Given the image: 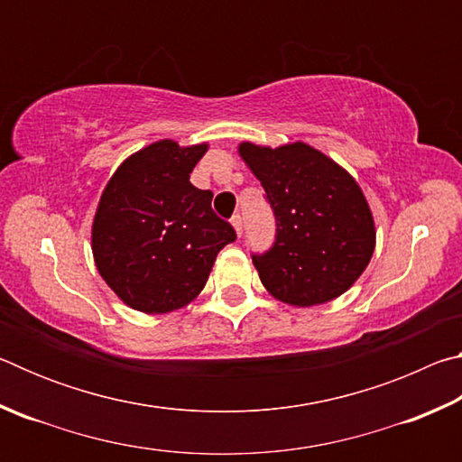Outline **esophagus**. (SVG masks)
<instances>
[{"instance_id": "1", "label": "esophagus", "mask_w": 462, "mask_h": 462, "mask_svg": "<svg viewBox=\"0 0 462 462\" xmlns=\"http://www.w3.org/2000/svg\"><path fill=\"white\" fill-rule=\"evenodd\" d=\"M232 226H234V230H236L238 236H242V232H245V220H242L240 214L232 216Z\"/></svg>"}]
</instances>
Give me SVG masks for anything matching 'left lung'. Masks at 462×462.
Segmentation results:
<instances>
[{"instance_id": "1", "label": "left lung", "mask_w": 462, "mask_h": 462, "mask_svg": "<svg viewBox=\"0 0 462 462\" xmlns=\"http://www.w3.org/2000/svg\"><path fill=\"white\" fill-rule=\"evenodd\" d=\"M275 216V240L253 253L263 285L289 306H318L361 277L374 250V224L361 187L303 143L240 144Z\"/></svg>"}]
</instances>
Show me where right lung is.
I'll return each mask as SVG.
<instances>
[{"mask_svg": "<svg viewBox=\"0 0 462 462\" xmlns=\"http://www.w3.org/2000/svg\"><path fill=\"white\" fill-rule=\"evenodd\" d=\"M208 144L161 140L132 154L109 179L93 220L99 275L130 308L165 314L206 285L236 230L212 209L214 193L189 175Z\"/></svg>", "mask_w": 462, "mask_h": 462, "instance_id": "1", "label": "right lung"}]
</instances>
